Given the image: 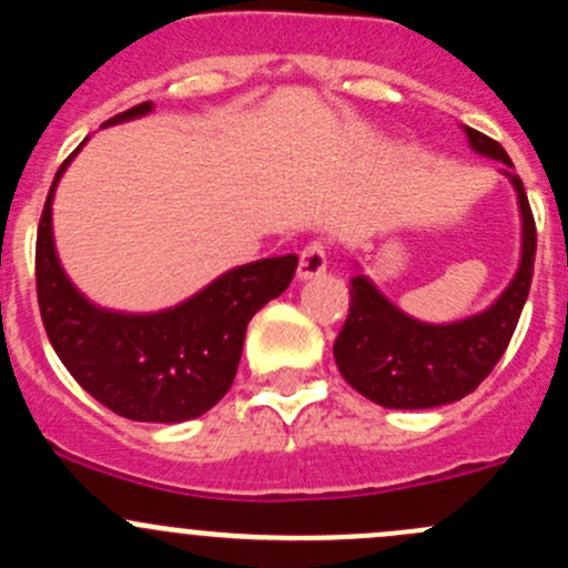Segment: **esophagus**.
<instances>
[{"label": "esophagus", "instance_id": "1", "mask_svg": "<svg viewBox=\"0 0 568 568\" xmlns=\"http://www.w3.org/2000/svg\"><path fill=\"white\" fill-rule=\"evenodd\" d=\"M326 272V250L321 242H311L305 250L300 252V268H296V277L300 280H313L318 274Z\"/></svg>", "mask_w": 568, "mask_h": 568}]
</instances>
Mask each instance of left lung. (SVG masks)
Returning a JSON list of instances; mask_svg holds the SVG:
<instances>
[{
  "label": "left lung",
  "instance_id": "left-lung-1",
  "mask_svg": "<svg viewBox=\"0 0 568 568\" xmlns=\"http://www.w3.org/2000/svg\"><path fill=\"white\" fill-rule=\"evenodd\" d=\"M462 129L475 153L506 164L500 173L517 192L523 220L519 266L486 311L448 324L406 316L376 288L374 280L363 272L354 274L348 318L332 352L343 379L385 409H434L473 393L503 357L528 302L536 261V222L528 194L500 142L469 125Z\"/></svg>",
  "mask_w": 568,
  "mask_h": 568
}]
</instances>
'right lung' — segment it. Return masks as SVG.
Wrapping results in <instances>:
<instances>
[{"label":"right lung","instance_id":"obj_1","mask_svg":"<svg viewBox=\"0 0 568 568\" xmlns=\"http://www.w3.org/2000/svg\"><path fill=\"white\" fill-rule=\"evenodd\" d=\"M148 112L151 101L125 109L106 125ZM82 145L57 170L38 225L36 280L45 335L68 374L114 415L140 423L192 420L231 390L250 318L288 288L300 257L244 263L168 311L99 307L62 268L51 227L57 183Z\"/></svg>","mask_w":568,"mask_h":568}]
</instances>
